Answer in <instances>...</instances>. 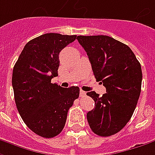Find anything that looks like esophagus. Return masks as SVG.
Wrapping results in <instances>:
<instances>
[{
	"instance_id": "1",
	"label": "esophagus",
	"mask_w": 155,
	"mask_h": 155,
	"mask_svg": "<svg viewBox=\"0 0 155 155\" xmlns=\"http://www.w3.org/2000/svg\"><path fill=\"white\" fill-rule=\"evenodd\" d=\"M86 95V92L83 90H81L80 91V96L81 97H83V96H85Z\"/></svg>"
}]
</instances>
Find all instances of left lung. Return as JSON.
<instances>
[{"label":"left lung","instance_id":"1","mask_svg":"<svg viewBox=\"0 0 155 155\" xmlns=\"http://www.w3.org/2000/svg\"><path fill=\"white\" fill-rule=\"evenodd\" d=\"M90 61L96 81L107 93L101 97L94 91V108L87 114L92 131L107 137L120 131L131 119L141 90V67L131 48L107 35L77 36Z\"/></svg>","mask_w":155,"mask_h":155}]
</instances>
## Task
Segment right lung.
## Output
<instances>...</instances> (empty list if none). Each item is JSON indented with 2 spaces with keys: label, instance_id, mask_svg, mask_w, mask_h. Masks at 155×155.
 <instances>
[{
  "label": "right lung",
  "instance_id": "1",
  "mask_svg": "<svg viewBox=\"0 0 155 155\" xmlns=\"http://www.w3.org/2000/svg\"><path fill=\"white\" fill-rule=\"evenodd\" d=\"M76 35L49 33L25 45L13 69L12 85L18 112L36 134L53 138L64 128L68 109L79 97L80 88L51 83L58 76L59 54Z\"/></svg>",
  "mask_w": 155,
  "mask_h": 155
}]
</instances>
